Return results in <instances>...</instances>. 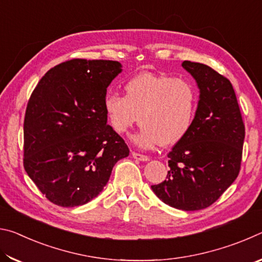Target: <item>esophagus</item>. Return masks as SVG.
<instances>
[{"instance_id":"34e87169","label":"esophagus","mask_w":262,"mask_h":262,"mask_svg":"<svg viewBox=\"0 0 262 262\" xmlns=\"http://www.w3.org/2000/svg\"><path fill=\"white\" fill-rule=\"evenodd\" d=\"M132 156L134 157L137 161H141V162H148L149 161V157L145 156V155H142L139 152H135V151H132Z\"/></svg>"}]
</instances>
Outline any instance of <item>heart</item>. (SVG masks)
I'll return each mask as SVG.
<instances>
[{
  "label": "heart",
  "mask_w": 262,
  "mask_h": 262,
  "mask_svg": "<svg viewBox=\"0 0 262 262\" xmlns=\"http://www.w3.org/2000/svg\"><path fill=\"white\" fill-rule=\"evenodd\" d=\"M123 89L125 96L105 95L104 108L118 134L126 133L139 120L141 128L132 136L136 147L174 145L192 129L199 92L187 79L142 73L128 79Z\"/></svg>",
  "instance_id": "b5f03b06"
}]
</instances>
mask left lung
<instances>
[{"mask_svg":"<svg viewBox=\"0 0 262 262\" xmlns=\"http://www.w3.org/2000/svg\"><path fill=\"white\" fill-rule=\"evenodd\" d=\"M200 89L196 115L187 136L168 152L166 180L152 185L166 205L185 211L212 205L238 177L245 126L231 82L214 69L184 61Z\"/></svg>","mask_w":262,"mask_h":262,"instance_id":"1","label":"left lung"}]
</instances>
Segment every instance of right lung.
<instances>
[{
	"mask_svg": "<svg viewBox=\"0 0 262 262\" xmlns=\"http://www.w3.org/2000/svg\"><path fill=\"white\" fill-rule=\"evenodd\" d=\"M118 61L73 59L48 70L30 97L24 119V168L60 207L95 199L115 163L129 155L107 125L104 98L122 72Z\"/></svg>",
	"mask_w": 262,
	"mask_h": 262,
	"instance_id": "add662e5",
	"label": "right lung"
}]
</instances>
